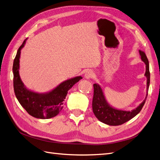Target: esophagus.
<instances>
[{
	"label": "esophagus",
	"instance_id": "1",
	"mask_svg": "<svg viewBox=\"0 0 160 160\" xmlns=\"http://www.w3.org/2000/svg\"><path fill=\"white\" fill-rule=\"evenodd\" d=\"M93 77V72L91 71H87L85 73V78L86 79H89Z\"/></svg>",
	"mask_w": 160,
	"mask_h": 160
}]
</instances>
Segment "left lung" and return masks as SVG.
<instances>
[{
	"instance_id": "8db88e82",
	"label": "left lung",
	"mask_w": 160,
	"mask_h": 160,
	"mask_svg": "<svg viewBox=\"0 0 160 160\" xmlns=\"http://www.w3.org/2000/svg\"><path fill=\"white\" fill-rule=\"evenodd\" d=\"M139 52L140 56H141L142 61L146 64L145 76L147 78V94L146 98L143 101L142 103L139 105V106L132 111L118 109L112 107L108 103L101 87L98 83L93 84L94 93L93 102H92V108H93V111L95 117L101 122L109 125H113V126L122 125L132 119L135 115H137L143 107L148 97V92L150 82V73L149 61L146 54L142 51H139Z\"/></svg>"
}]
</instances>
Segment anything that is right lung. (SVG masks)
I'll return each instance as SVG.
<instances>
[{
	"label": "right lung",
	"mask_w": 160,
	"mask_h": 160,
	"mask_svg": "<svg viewBox=\"0 0 160 160\" xmlns=\"http://www.w3.org/2000/svg\"><path fill=\"white\" fill-rule=\"evenodd\" d=\"M27 38L18 48L14 59L13 86L16 98L22 107L32 117L38 119H50L59 113L68 91L83 77L77 76L62 82L55 88L46 93H37L27 89L19 75L21 51L25 46Z\"/></svg>",
	"instance_id": "1"
}]
</instances>
